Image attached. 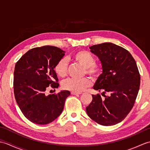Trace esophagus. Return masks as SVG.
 <instances>
[{"instance_id":"esophagus-1","label":"esophagus","mask_w":150,"mask_h":150,"mask_svg":"<svg viewBox=\"0 0 150 150\" xmlns=\"http://www.w3.org/2000/svg\"><path fill=\"white\" fill-rule=\"evenodd\" d=\"M71 95H80L81 93H77V92H73V91H71Z\"/></svg>"}]
</instances>
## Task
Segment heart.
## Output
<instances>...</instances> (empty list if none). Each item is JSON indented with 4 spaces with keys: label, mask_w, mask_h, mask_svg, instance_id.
Instances as JSON below:
<instances>
[{
    "label": "heart",
    "mask_w": 150,
    "mask_h": 150,
    "mask_svg": "<svg viewBox=\"0 0 150 150\" xmlns=\"http://www.w3.org/2000/svg\"><path fill=\"white\" fill-rule=\"evenodd\" d=\"M69 58L83 67V75L86 74L92 78H96L100 74L102 71L101 66L95 62L94 56L87 51H79L75 53ZM54 71L57 76L60 77H64L67 73L66 60L64 59L59 60L54 66ZM90 79L88 77H84L79 79H67L62 82V86L64 90L80 93L90 86Z\"/></svg>",
    "instance_id": "heart-1"
}]
</instances>
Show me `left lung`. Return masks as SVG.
Instances as JSON below:
<instances>
[{
	"instance_id": "obj_1",
	"label": "left lung",
	"mask_w": 150,
	"mask_h": 150,
	"mask_svg": "<svg viewBox=\"0 0 150 150\" xmlns=\"http://www.w3.org/2000/svg\"><path fill=\"white\" fill-rule=\"evenodd\" d=\"M90 49L99 59L103 69L93 89L103 91L105 98L92 95L86 113L101 125H115L125 119L134 105L141 82L137 66L128 50L115 44L105 42Z\"/></svg>"
}]
</instances>
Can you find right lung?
Here are the masks:
<instances>
[{"mask_svg":"<svg viewBox=\"0 0 150 150\" xmlns=\"http://www.w3.org/2000/svg\"><path fill=\"white\" fill-rule=\"evenodd\" d=\"M59 47L44 46L28 51L16 63L13 88L15 100L26 118L37 124L53 122L62 113L67 90L45 95L50 86L57 88L59 79L54 71L56 63L64 55Z\"/></svg>","mask_w":150,"mask_h":150,"instance_id":"right-lung-1","label":"right lung"}]
</instances>
